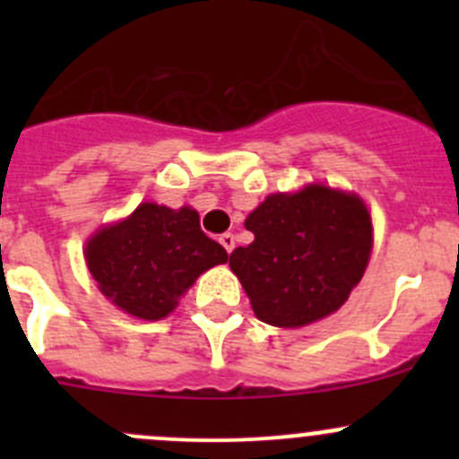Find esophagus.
Wrapping results in <instances>:
<instances>
[{"instance_id": "obj_1", "label": "esophagus", "mask_w": 459, "mask_h": 459, "mask_svg": "<svg viewBox=\"0 0 459 459\" xmlns=\"http://www.w3.org/2000/svg\"><path fill=\"white\" fill-rule=\"evenodd\" d=\"M220 244L226 248V253H233V248H235V235H233V233L220 235Z\"/></svg>"}]
</instances>
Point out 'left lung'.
I'll use <instances>...</instances> for the list:
<instances>
[{
    "label": "left lung",
    "instance_id": "1",
    "mask_svg": "<svg viewBox=\"0 0 459 459\" xmlns=\"http://www.w3.org/2000/svg\"><path fill=\"white\" fill-rule=\"evenodd\" d=\"M253 244L230 253L262 322L298 328L335 313L367 271L373 226L358 195L326 186L268 195L247 217Z\"/></svg>",
    "mask_w": 459,
    "mask_h": 459
}]
</instances>
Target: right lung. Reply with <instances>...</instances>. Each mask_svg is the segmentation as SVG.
I'll use <instances>...</instances> for the list:
<instances>
[{
    "mask_svg": "<svg viewBox=\"0 0 459 459\" xmlns=\"http://www.w3.org/2000/svg\"><path fill=\"white\" fill-rule=\"evenodd\" d=\"M226 259V248L204 235L197 211L157 204H142L86 244L88 271L101 293L142 319L169 316L197 275Z\"/></svg>",
    "mask_w": 459,
    "mask_h": 459,
    "instance_id": "obj_1",
    "label": "right lung"
}]
</instances>
